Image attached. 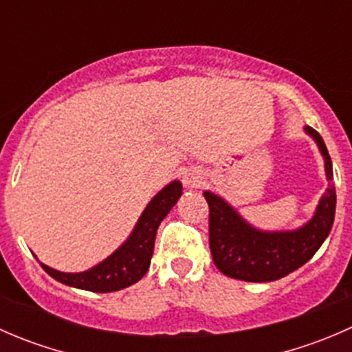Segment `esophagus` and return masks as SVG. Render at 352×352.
<instances>
[{
	"label": "esophagus",
	"mask_w": 352,
	"mask_h": 352,
	"mask_svg": "<svg viewBox=\"0 0 352 352\" xmlns=\"http://www.w3.org/2000/svg\"><path fill=\"white\" fill-rule=\"evenodd\" d=\"M201 182H202V173L199 172V170H187V172L184 173V184H186L187 187H190V189L199 187V184Z\"/></svg>",
	"instance_id": "esophagus-1"
}]
</instances>
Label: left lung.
Segmentation results:
<instances>
[{
  "label": "left lung",
  "mask_w": 352,
  "mask_h": 352,
  "mask_svg": "<svg viewBox=\"0 0 352 352\" xmlns=\"http://www.w3.org/2000/svg\"><path fill=\"white\" fill-rule=\"evenodd\" d=\"M307 131L320 146L327 179L332 180V162L324 140L311 127H307ZM204 197L209 206L212 262L228 278L248 283L276 281L307 264L327 239L336 214V187L332 184L320 199L314 219L296 232L285 233L257 232L223 199L211 192H204Z\"/></svg>",
  "instance_id": "8db88e82"
}]
</instances>
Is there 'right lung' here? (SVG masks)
<instances>
[{
    "instance_id": "obj_1",
    "label": "right lung",
    "mask_w": 352,
    "mask_h": 352,
    "mask_svg": "<svg viewBox=\"0 0 352 352\" xmlns=\"http://www.w3.org/2000/svg\"><path fill=\"white\" fill-rule=\"evenodd\" d=\"M180 194H182V184L177 180L156 194L141 214L131 239L97 267L78 274H66V272L54 271L41 262L42 269L63 285L94 291V293H110L134 285L146 274L153 255L156 230L179 201Z\"/></svg>"
}]
</instances>
